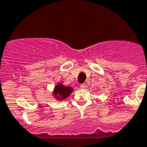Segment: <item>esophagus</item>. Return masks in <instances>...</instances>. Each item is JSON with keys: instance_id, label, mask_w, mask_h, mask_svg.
I'll return each mask as SVG.
<instances>
[{"instance_id": "1", "label": "esophagus", "mask_w": 147, "mask_h": 147, "mask_svg": "<svg viewBox=\"0 0 147 147\" xmlns=\"http://www.w3.org/2000/svg\"><path fill=\"white\" fill-rule=\"evenodd\" d=\"M80 88H81V89H84V88H86L85 83H83V84H80Z\"/></svg>"}]
</instances>
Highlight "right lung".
Returning a JSON list of instances; mask_svg holds the SVG:
<instances>
[{"label": "right lung", "instance_id": "add662e5", "mask_svg": "<svg viewBox=\"0 0 147 147\" xmlns=\"http://www.w3.org/2000/svg\"><path fill=\"white\" fill-rule=\"evenodd\" d=\"M73 92V88L71 86H66L63 83H58L54 87L53 91V96L54 99L58 101H62L67 98Z\"/></svg>", "mask_w": 147, "mask_h": 147}]
</instances>
